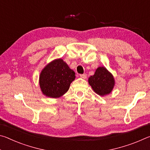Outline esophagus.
<instances>
[{
  "instance_id": "1",
  "label": "esophagus",
  "mask_w": 150,
  "mask_h": 150,
  "mask_svg": "<svg viewBox=\"0 0 150 150\" xmlns=\"http://www.w3.org/2000/svg\"><path fill=\"white\" fill-rule=\"evenodd\" d=\"M80 77L83 79H86L87 78V74L86 73H83V74H81Z\"/></svg>"
}]
</instances>
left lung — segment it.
Listing matches in <instances>:
<instances>
[{
	"mask_svg": "<svg viewBox=\"0 0 150 150\" xmlns=\"http://www.w3.org/2000/svg\"><path fill=\"white\" fill-rule=\"evenodd\" d=\"M88 83L96 93L104 96L110 93L115 85V79L105 67H100L94 75L88 79Z\"/></svg>",
	"mask_w": 150,
	"mask_h": 150,
	"instance_id": "8db88e82",
	"label": "left lung"
}]
</instances>
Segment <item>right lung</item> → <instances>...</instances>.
I'll list each match as a JSON object with an SVG mask.
<instances>
[{
  "label": "right lung",
  "mask_w": 150,
  "mask_h": 150,
  "mask_svg": "<svg viewBox=\"0 0 150 150\" xmlns=\"http://www.w3.org/2000/svg\"><path fill=\"white\" fill-rule=\"evenodd\" d=\"M75 78V73L62 59L54 60L40 74V86L45 96L57 98L69 90Z\"/></svg>",
  "instance_id": "add662e5"
}]
</instances>
